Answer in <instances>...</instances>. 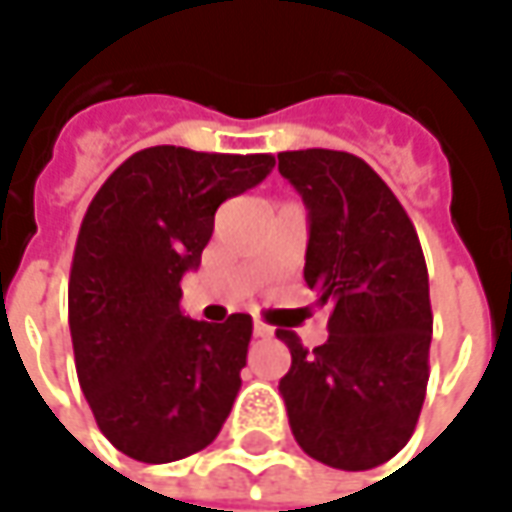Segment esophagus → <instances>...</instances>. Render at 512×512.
Masks as SVG:
<instances>
[{
  "instance_id": "obj_1",
  "label": "esophagus",
  "mask_w": 512,
  "mask_h": 512,
  "mask_svg": "<svg viewBox=\"0 0 512 512\" xmlns=\"http://www.w3.org/2000/svg\"><path fill=\"white\" fill-rule=\"evenodd\" d=\"M255 336H260V339H269V336H274V328L257 319V322H255Z\"/></svg>"
}]
</instances>
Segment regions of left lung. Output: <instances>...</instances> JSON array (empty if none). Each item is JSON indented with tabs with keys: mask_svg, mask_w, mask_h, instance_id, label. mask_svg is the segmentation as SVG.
Segmentation results:
<instances>
[{
	"mask_svg": "<svg viewBox=\"0 0 512 512\" xmlns=\"http://www.w3.org/2000/svg\"><path fill=\"white\" fill-rule=\"evenodd\" d=\"M308 207L305 283L330 308L328 342L291 350L280 378L300 448L342 471L392 460L417 426L429 384V271L415 224L364 159L308 148L277 154Z\"/></svg>",
	"mask_w": 512,
	"mask_h": 512,
	"instance_id": "1",
	"label": "left lung"
}]
</instances>
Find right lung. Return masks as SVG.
I'll return each mask as SVG.
<instances>
[{
  "label": "right lung",
  "mask_w": 512,
  "mask_h": 512,
  "mask_svg": "<svg viewBox=\"0 0 512 512\" xmlns=\"http://www.w3.org/2000/svg\"><path fill=\"white\" fill-rule=\"evenodd\" d=\"M271 168V154L156 145L128 156L83 215L69 271L75 367L100 431L131 460H184L229 417L252 316H184L182 277L201 263L215 210Z\"/></svg>",
  "instance_id": "right-lung-1"
}]
</instances>
